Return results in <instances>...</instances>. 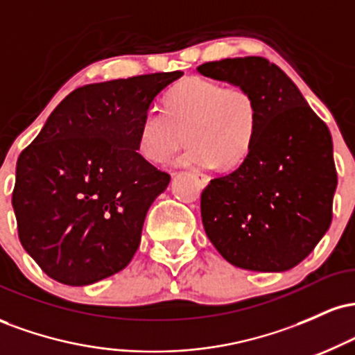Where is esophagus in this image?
Here are the masks:
<instances>
[{"instance_id": "obj_1", "label": "esophagus", "mask_w": 355, "mask_h": 355, "mask_svg": "<svg viewBox=\"0 0 355 355\" xmlns=\"http://www.w3.org/2000/svg\"><path fill=\"white\" fill-rule=\"evenodd\" d=\"M198 175V178H200V182H202V185H207V183H209V175H205V173H202V172H195Z\"/></svg>"}]
</instances>
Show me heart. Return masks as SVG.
<instances>
[{"label": "heart", "mask_w": 355, "mask_h": 355, "mask_svg": "<svg viewBox=\"0 0 355 355\" xmlns=\"http://www.w3.org/2000/svg\"><path fill=\"white\" fill-rule=\"evenodd\" d=\"M259 130V105L242 85H222L190 76L170 89L165 112L146 110L138 123L137 148L153 164L172 157L185 135V152L175 160L178 166L232 168L250 153Z\"/></svg>", "instance_id": "heart-1"}]
</instances>
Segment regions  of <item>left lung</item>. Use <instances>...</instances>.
<instances>
[{"instance_id":"8db88e82","label":"left lung","mask_w":355,"mask_h":355,"mask_svg":"<svg viewBox=\"0 0 355 355\" xmlns=\"http://www.w3.org/2000/svg\"><path fill=\"white\" fill-rule=\"evenodd\" d=\"M197 71L242 85L259 105L250 153L202 191L207 237L232 266L288 270L331 227L337 187L331 132L294 81L262 56L209 61Z\"/></svg>"}]
</instances>
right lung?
<instances>
[{
    "label": "right lung",
    "mask_w": 355,
    "mask_h": 355,
    "mask_svg": "<svg viewBox=\"0 0 355 355\" xmlns=\"http://www.w3.org/2000/svg\"><path fill=\"white\" fill-rule=\"evenodd\" d=\"M182 71L85 85L51 112L16 164L19 242L51 279L89 285L128 266L170 175L137 148L138 123Z\"/></svg>",
    "instance_id": "right-lung-1"
}]
</instances>
